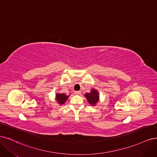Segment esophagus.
Segmentation results:
<instances>
[{"mask_svg":"<svg viewBox=\"0 0 157 157\" xmlns=\"http://www.w3.org/2000/svg\"><path fill=\"white\" fill-rule=\"evenodd\" d=\"M80 93H81V92H80V91H75V94H77V95H79V94H80Z\"/></svg>","mask_w":157,"mask_h":157,"instance_id":"34e87169","label":"esophagus"}]
</instances>
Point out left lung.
Wrapping results in <instances>:
<instances>
[{
	"label": "left lung",
	"instance_id": "1",
	"mask_svg": "<svg viewBox=\"0 0 157 157\" xmlns=\"http://www.w3.org/2000/svg\"><path fill=\"white\" fill-rule=\"evenodd\" d=\"M85 97L86 98L89 103L91 105H95L99 100V94L96 90L92 89L90 93L85 94Z\"/></svg>",
	"mask_w": 157,
	"mask_h": 157
}]
</instances>
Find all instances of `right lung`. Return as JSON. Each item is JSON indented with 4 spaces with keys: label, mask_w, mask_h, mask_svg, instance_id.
Here are the masks:
<instances>
[{
    "label": "right lung",
    "mask_w": 157,
    "mask_h": 157,
    "mask_svg": "<svg viewBox=\"0 0 157 157\" xmlns=\"http://www.w3.org/2000/svg\"><path fill=\"white\" fill-rule=\"evenodd\" d=\"M68 96L64 94H56V99L59 104H63L65 101L68 99Z\"/></svg>",
    "instance_id": "obj_1"
}]
</instances>
